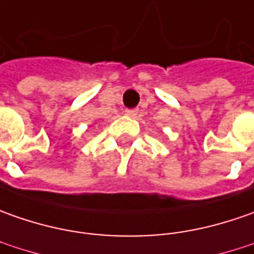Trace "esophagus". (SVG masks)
<instances>
[{
    "label": "esophagus",
    "mask_w": 254,
    "mask_h": 254,
    "mask_svg": "<svg viewBox=\"0 0 254 254\" xmlns=\"http://www.w3.org/2000/svg\"><path fill=\"white\" fill-rule=\"evenodd\" d=\"M125 114H127V117H132V118H135L136 115H137V110H135V108H133V110H127L125 111Z\"/></svg>",
    "instance_id": "34e87169"
}]
</instances>
